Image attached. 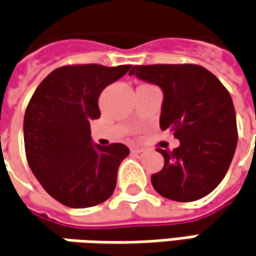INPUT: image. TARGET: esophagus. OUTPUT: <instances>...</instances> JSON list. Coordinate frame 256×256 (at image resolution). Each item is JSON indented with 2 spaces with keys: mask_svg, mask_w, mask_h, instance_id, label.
<instances>
[{
  "mask_svg": "<svg viewBox=\"0 0 256 256\" xmlns=\"http://www.w3.org/2000/svg\"><path fill=\"white\" fill-rule=\"evenodd\" d=\"M132 155H134V156H143L144 155V150L139 149V148H133L132 149Z\"/></svg>",
  "mask_w": 256,
  "mask_h": 256,
  "instance_id": "1",
  "label": "esophagus"
}]
</instances>
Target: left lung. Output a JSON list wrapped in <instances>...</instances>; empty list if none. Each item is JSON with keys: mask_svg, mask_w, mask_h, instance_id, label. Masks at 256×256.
I'll return each mask as SVG.
<instances>
[{"mask_svg": "<svg viewBox=\"0 0 256 256\" xmlns=\"http://www.w3.org/2000/svg\"><path fill=\"white\" fill-rule=\"evenodd\" d=\"M128 75L158 85L164 92L159 126L171 128L180 146L159 149L164 168L150 176L162 197L196 202L220 184L232 162L236 113L228 90L198 65H138Z\"/></svg>", "mask_w": 256, "mask_h": 256, "instance_id": "obj_1", "label": "left lung"}]
</instances>
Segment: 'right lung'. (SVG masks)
<instances>
[{
	"mask_svg": "<svg viewBox=\"0 0 256 256\" xmlns=\"http://www.w3.org/2000/svg\"><path fill=\"white\" fill-rule=\"evenodd\" d=\"M132 65L62 66L38 86L24 114V146L34 176L54 200L92 207L113 194L117 170L128 155L123 143L100 146L90 122L98 118L101 91Z\"/></svg>",
	"mask_w": 256,
	"mask_h": 256,
	"instance_id": "right-lung-1",
	"label": "right lung"
}]
</instances>
